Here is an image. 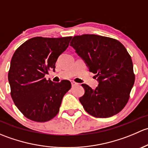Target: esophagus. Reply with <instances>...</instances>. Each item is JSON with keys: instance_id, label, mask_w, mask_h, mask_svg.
<instances>
[{"instance_id": "esophagus-1", "label": "esophagus", "mask_w": 148, "mask_h": 148, "mask_svg": "<svg viewBox=\"0 0 148 148\" xmlns=\"http://www.w3.org/2000/svg\"><path fill=\"white\" fill-rule=\"evenodd\" d=\"M71 86H77V85H78V83L75 82H74V81H71Z\"/></svg>"}]
</instances>
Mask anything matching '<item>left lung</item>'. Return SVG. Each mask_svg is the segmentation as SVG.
Wrapping results in <instances>:
<instances>
[{"mask_svg": "<svg viewBox=\"0 0 148 148\" xmlns=\"http://www.w3.org/2000/svg\"><path fill=\"white\" fill-rule=\"evenodd\" d=\"M70 45L99 82L95 89L82 84L85 92L79 102L85 111L98 118L120 112L135 82L132 59L125 46L114 38L95 34L74 36Z\"/></svg>", "mask_w": 148, "mask_h": 148, "instance_id": "left-lung-1", "label": "left lung"}]
</instances>
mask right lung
<instances>
[{
    "instance_id": "right-lung-1",
    "label": "right lung",
    "mask_w": 148,
    "mask_h": 148,
    "mask_svg": "<svg viewBox=\"0 0 148 148\" xmlns=\"http://www.w3.org/2000/svg\"><path fill=\"white\" fill-rule=\"evenodd\" d=\"M71 36L34 37L13 53L8 71L10 95L17 108L29 120L47 122L58 114L71 82L46 80L49 70L55 71L58 57L67 49Z\"/></svg>"
}]
</instances>
